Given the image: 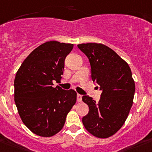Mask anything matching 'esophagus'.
Segmentation results:
<instances>
[{"label": "esophagus", "instance_id": "obj_1", "mask_svg": "<svg viewBox=\"0 0 152 152\" xmlns=\"http://www.w3.org/2000/svg\"><path fill=\"white\" fill-rule=\"evenodd\" d=\"M77 102H82V95H80V94H77Z\"/></svg>", "mask_w": 152, "mask_h": 152}]
</instances>
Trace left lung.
<instances>
[{"label":"left lung","mask_w":152,"mask_h":152,"mask_svg":"<svg viewBox=\"0 0 152 152\" xmlns=\"http://www.w3.org/2000/svg\"><path fill=\"white\" fill-rule=\"evenodd\" d=\"M78 48L88 57L92 80L102 93L98 103L83 95L89 111L82 122L88 132L98 138H108L126 121L134 101L135 83L128 63L113 50L101 43H83Z\"/></svg>","instance_id":"8db88e82"}]
</instances>
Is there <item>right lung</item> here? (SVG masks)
Listing matches in <instances>:
<instances>
[{
	"instance_id": "right-lung-1",
	"label": "right lung",
	"mask_w": 152,
	"mask_h": 152,
	"mask_svg": "<svg viewBox=\"0 0 152 152\" xmlns=\"http://www.w3.org/2000/svg\"><path fill=\"white\" fill-rule=\"evenodd\" d=\"M73 44L45 42L21 65L14 80V100L23 123L34 134L50 137L60 132L77 101V92L53 87L60 80L64 60Z\"/></svg>"
}]
</instances>
